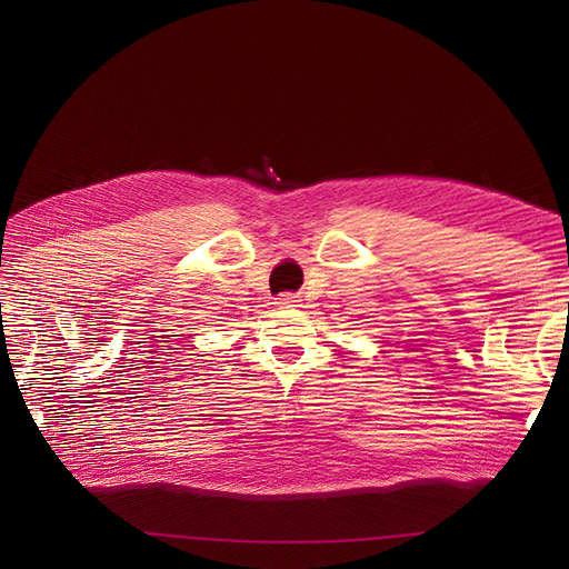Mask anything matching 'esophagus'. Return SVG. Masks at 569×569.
Returning <instances> with one entry per match:
<instances>
[{"label": "esophagus", "mask_w": 569, "mask_h": 569, "mask_svg": "<svg viewBox=\"0 0 569 569\" xmlns=\"http://www.w3.org/2000/svg\"><path fill=\"white\" fill-rule=\"evenodd\" d=\"M274 303H278V308H297L299 306V297L291 295V291H284V295H280Z\"/></svg>", "instance_id": "obj_1"}]
</instances>
